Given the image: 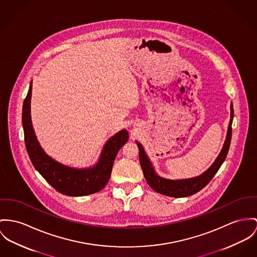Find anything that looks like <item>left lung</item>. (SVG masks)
Listing matches in <instances>:
<instances>
[{
	"label": "left lung",
	"mask_w": 257,
	"mask_h": 257,
	"mask_svg": "<svg viewBox=\"0 0 257 257\" xmlns=\"http://www.w3.org/2000/svg\"><path fill=\"white\" fill-rule=\"evenodd\" d=\"M230 121L227 129V135L225 142L223 144L222 150L220 151V154L214 160V162L210 165V167L205 170L200 175L192 178H185V179H168V178L162 177L158 174L149 156L147 155L143 145L136 141V144L139 149V159L140 163L143 169L144 176L146 178L147 183L149 186L156 191L158 194H161L163 196L171 197V198H186L190 197L192 195H195L196 193L199 192L201 189H203L214 175L217 173L220 166L224 162L225 158L227 157L231 138H232V123L234 117V108L233 103L230 104Z\"/></svg>",
	"instance_id": "obj_1"
}]
</instances>
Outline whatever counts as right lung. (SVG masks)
Masks as SVG:
<instances>
[{
	"label": "right lung",
	"instance_id": "right-lung-1",
	"mask_svg": "<svg viewBox=\"0 0 257 257\" xmlns=\"http://www.w3.org/2000/svg\"><path fill=\"white\" fill-rule=\"evenodd\" d=\"M31 95L32 81L23 102L22 127L25 147L35 169L62 195L83 197L99 192L110 178L112 165L119 150L128 141L127 130H120L104 143L99 159L94 165L84 168L65 165L49 156L37 140L31 120Z\"/></svg>",
	"mask_w": 257,
	"mask_h": 257
}]
</instances>
